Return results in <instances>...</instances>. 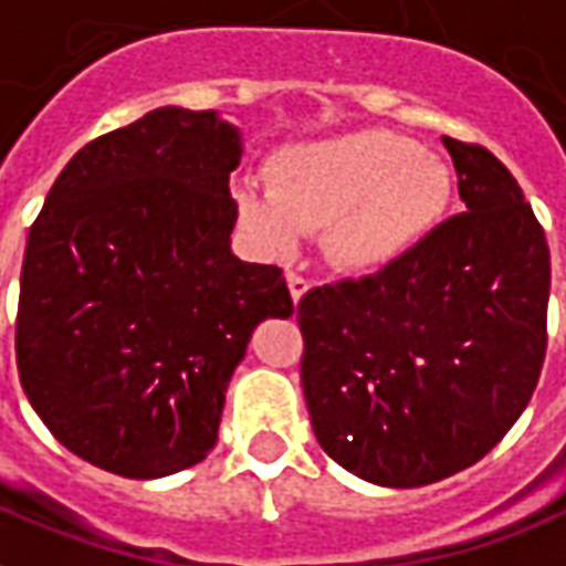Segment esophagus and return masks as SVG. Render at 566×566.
<instances>
[{
  "instance_id": "obj_1",
  "label": "esophagus",
  "mask_w": 566,
  "mask_h": 566,
  "mask_svg": "<svg viewBox=\"0 0 566 566\" xmlns=\"http://www.w3.org/2000/svg\"><path fill=\"white\" fill-rule=\"evenodd\" d=\"M284 279H287V287H291V296H294V303H300L305 291L312 287V282H308L305 275H300V272H287Z\"/></svg>"
}]
</instances>
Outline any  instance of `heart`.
Instances as JSON below:
<instances>
[{
  "label": "heart",
  "mask_w": 566,
  "mask_h": 566,
  "mask_svg": "<svg viewBox=\"0 0 566 566\" xmlns=\"http://www.w3.org/2000/svg\"><path fill=\"white\" fill-rule=\"evenodd\" d=\"M270 191H240L242 224L266 251H294L326 230L329 261L375 272L420 245L450 203V170L411 137L384 128L284 146L266 167Z\"/></svg>",
  "instance_id": "b5f03b06"
}]
</instances>
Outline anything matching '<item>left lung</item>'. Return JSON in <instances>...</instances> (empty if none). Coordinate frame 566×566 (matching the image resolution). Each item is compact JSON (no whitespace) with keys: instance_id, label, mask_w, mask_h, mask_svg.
<instances>
[{"instance_id":"left-lung-1","label":"left lung","mask_w":566,"mask_h":566,"mask_svg":"<svg viewBox=\"0 0 566 566\" xmlns=\"http://www.w3.org/2000/svg\"><path fill=\"white\" fill-rule=\"evenodd\" d=\"M443 146L464 212L375 275L312 287L296 305L317 443L392 489L480 462L528 408L546 357V233L485 146Z\"/></svg>"}]
</instances>
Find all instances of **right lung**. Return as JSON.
<instances>
[{
    "label": "right lung",
    "instance_id": "obj_1",
    "mask_svg": "<svg viewBox=\"0 0 566 566\" xmlns=\"http://www.w3.org/2000/svg\"><path fill=\"white\" fill-rule=\"evenodd\" d=\"M240 132L158 107L71 158L32 221L17 371L83 462L128 480L198 464L254 326L291 317L279 266L230 254Z\"/></svg>",
    "mask_w": 566,
    "mask_h": 566
}]
</instances>
